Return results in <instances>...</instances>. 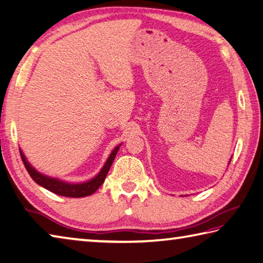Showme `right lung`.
I'll return each mask as SVG.
<instances>
[{"label": "right lung", "mask_w": 263, "mask_h": 263, "mask_svg": "<svg viewBox=\"0 0 263 263\" xmlns=\"http://www.w3.org/2000/svg\"><path fill=\"white\" fill-rule=\"evenodd\" d=\"M119 149L120 147L117 146L113 152H111L107 161H106L102 171L99 172V174L96 177H93L92 180L88 182L79 183V184L66 183V182L57 180V178H51L48 176L43 175L33 168L29 163H28L21 150H20V156H21L22 161H24L26 170L28 171V173H29V175L31 176L33 181H35L37 184H39V185L47 189L48 191H51L55 194L62 195V197L82 198V197H87V195H91L93 192H96L97 189L104 183L105 177L107 175L111 164H113V160L115 158L117 152H119Z\"/></svg>", "instance_id": "add662e5"}]
</instances>
